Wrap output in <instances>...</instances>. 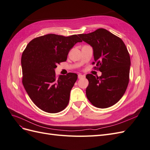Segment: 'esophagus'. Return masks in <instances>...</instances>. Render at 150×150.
I'll use <instances>...</instances> for the list:
<instances>
[{
    "label": "esophagus",
    "instance_id": "34e87169",
    "mask_svg": "<svg viewBox=\"0 0 150 150\" xmlns=\"http://www.w3.org/2000/svg\"><path fill=\"white\" fill-rule=\"evenodd\" d=\"M84 76L83 75H82V74H78V78L79 79H82V78H84Z\"/></svg>",
    "mask_w": 150,
    "mask_h": 150
}]
</instances>
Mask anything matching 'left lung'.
Listing matches in <instances>:
<instances>
[{
  "label": "left lung",
  "mask_w": 150,
  "mask_h": 150,
  "mask_svg": "<svg viewBox=\"0 0 150 150\" xmlns=\"http://www.w3.org/2000/svg\"><path fill=\"white\" fill-rule=\"evenodd\" d=\"M93 47L94 69L101 76L86 75L89 85L86 94L93 106L107 108L118 102L128 87L129 79L130 56L121 38L104 29L78 35Z\"/></svg>",
  "instance_id": "1"
}]
</instances>
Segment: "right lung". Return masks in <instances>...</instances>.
Wrapping results in <instances>:
<instances>
[{
  "instance_id": "add662e5",
  "label": "right lung",
  "mask_w": 150,
  "mask_h": 150,
  "mask_svg": "<svg viewBox=\"0 0 150 150\" xmlns=\"http://www.w3.org/2000/svg\"><path fill=\"white\" fill-rule=\"evenodd\" d=\"M82 42L77 35L65 37L49 34L33 39L22 53V84L33 102L49 113L66 108L78 75L69 72L57 77V64L64 62L69 51Z\"/></svg>"
}]
</instances>
